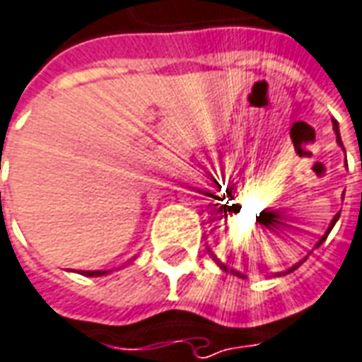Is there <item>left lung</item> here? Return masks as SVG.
I'll list each match as a JSON object with an SVG mask.
<instances>
[{
  "label": "left lung",
  "mask_w": 362,
  "mask_h": 362,
  "mask_svg": "<svg viewBox=\"0 0 362 362\" xmlns=\"http://www.w3.org/2000/svg\"><path fill=\"white\" fill-rule=\"evenodd\" d=\"M333 129H335V134H337V141H339V146H343V141H341V136H339V124H337V122H335V119H333ZM339 214H341V213H339ZM339 214H335V218H333V221H331V226H329V228H327V233H325V234H323V236H321V240H319V243H317V246H321V244H323V240H325V238H327V234L331 233V228H333V226H335V223H337ZM213 258H214V256H213ZM214 260H216V258H214ZM305 260H308V258H303V260H301V262H298V264H296V266H293V268H290V270H288V274H290V272L296 270V268H300L301 264H303V262H305ZM216 264H218V266H221V268H223V270L228 272V268H226V266H224V264H221V262H218V260H216ZM230 272H233V274H236V276H240V274H238V272H234V270H230Z\"/></svg>",
  "instance_id": "left-lung-1"
}]
</instances>
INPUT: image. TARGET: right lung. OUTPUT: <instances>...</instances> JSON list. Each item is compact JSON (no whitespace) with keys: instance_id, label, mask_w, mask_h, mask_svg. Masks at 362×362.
<instances>
[{"instance_id":"obj_1","label":"right lung","mask_w":362,"mask_h":362,"mask_svg":"<svg viewBox=\"0 0 362 362\" xmlns=\"http://www.w3.org/2000/svg\"><path fill=\"white\" fill-rule=\"evenodd\" d=\"M104 274H108V272H100V270H96V272H84V276H104Z\"/></svg>"}]
</instances>
